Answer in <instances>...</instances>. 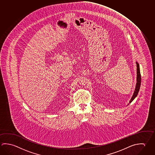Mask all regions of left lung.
Listing matches in <instances>:
<instances>
[{"label":"left lung","instance_id":"obj_1","mask_svg":"<svg viewBox=\"0 0 155 155\" xmlns=\"http://www.w3.org/2000/svg\"><path fill=\"white\" fill-rule=\"evenodd\" d=\"M137 64V83H136V88L134 92L133 93V96L130 99V101L129 103H131L133 100L136 97V96L138 94L139 91L140 89V84H141V75H140V68H139V65L138 63L136 62Z\"/></svg>","mask_w":155,"mask_h":155}]
</instances>
